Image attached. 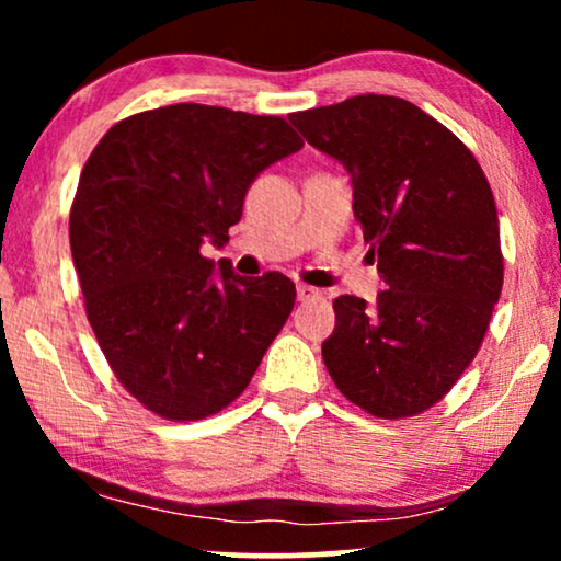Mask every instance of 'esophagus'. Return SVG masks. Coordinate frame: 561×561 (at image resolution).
Wrapping results in <instances>:
<instances>
[{
	"label": "esophagus",
	"mask_w": 561,
	"mask_h": 561,
	"mask_svg": "<svg viewBox=\"0 0 561 561\" xmlns=\"http://www.w3.org/2000/svg\"><path fill=\"white\" fill-rule=\"evenodd\" d=\"M296 296H298V301H311V298H319L321 296V290L319 288H311V286H298L296 288Z\"/></svg>",
	"instance_id": "1"
}]
</instances>
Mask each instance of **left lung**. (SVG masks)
Segmentation results:
<instances>
[{
    "label": "left lung",
    "instance_id": "1",
    "mask_svg": "<svg viewBox=\"0 0 561 561\" xmlns=\"http://www.w3.org/2000/svg\"><path fill=\"white\" fill-rule=\"evenodd\" d=\"M288 119L347 168L367 255L386 280L375 304L334 298L327 370L373 416H416L478 355L501 296L490 183L472 152L405 99L363 94Z\"/></svg>",
    "mask_w": 561,
    "mask_h": 561
}]
</instances>
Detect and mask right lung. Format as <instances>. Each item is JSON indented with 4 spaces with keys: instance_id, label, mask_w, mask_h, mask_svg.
Listing matches in <instances>:
<instances>
[{
    "instance_id": "obj_1",
    "label": "right lung",
    "mask_w": 561,
    "mask_h": 561,
    "mask_svg": "<svg viewBox=\"0 0 561 561\" xmlns=\"http://www.w3.org/2000/svg\"><path fill=\"white\" fill-rule=\"evenodd\" d=\"M301 148L280 117L171 104L117 122L83 165L68 232L89 324L158 416L232 403L286 324L294 280L217 271L202 244L225 248L252 181Z\"/></svg>"
}]
</instances>
